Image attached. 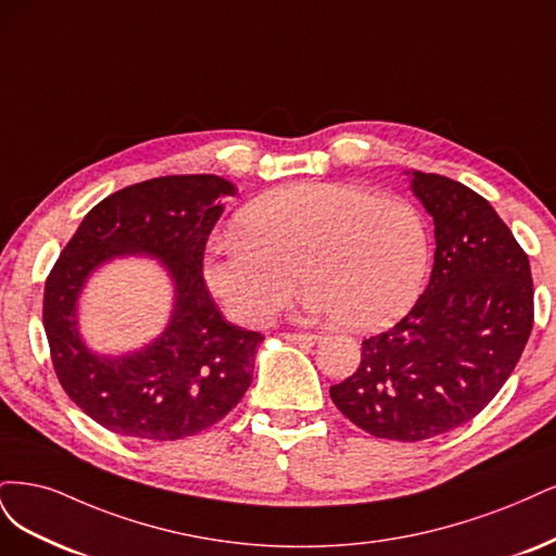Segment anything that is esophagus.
<instances>
[{
  "instance_id": "34e87169",
  "label": "esophagus",
  "mask_w": 556,
  "mask_h": 556,
  "mask_svg": "<svg viewBox=\"0 0 556 556\" xmlns=\"http://www.w3.org/2000/svg\"><path fill=\"white\" fill-rule=\"evenodd\" d=\"M286 339L293 344H302V346H314L320 342V334H312V332H291L286 334Z\"/></svg>"
}]
</instances>
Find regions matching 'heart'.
Segmentation results:
<instances>
[{
    "label": "heart",
    "instance_id": "b5f03b06",
    "mask_svg": "<svg viewBox=\"0 0 556 556\" xmlns=\"http://www.w3.org/2000/svg\"><path fill=\"white\" fill-rule=\"evenodd\" d=\"M429 258L425 214L402 195L295 182L258 195L238 214L236 236L207 247L203 279L232 318L263 326L291 300L300 275L309 283L304 309L369 332L410 309Z\"/></svg>",
    "mask_w": 556,
    "mask_h": 556
}]
</instances>
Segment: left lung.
Returning <instances> with one entry per match:
<instances>
[{"instance_id":"left-lung-1","label":"left lung","mask_w":556,"mask_h":556,"mask_svg":"<svg viewBox=\"0 0 556 556\" xmlns=\"http://www.w3.org/2000/svg\"><path fill=\"white\" fill-rule=\"evenodd\" d=\"M434 219V267L397 326L363 342L357 369L330 388L365 432L422 441L473 420L508 381L533 326L529 256L494 207L451 177L414 173Z\"/></svg>"}]
</instances>
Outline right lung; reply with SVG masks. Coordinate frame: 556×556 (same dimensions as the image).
Listing matches in <instances>:
<instances>
[{"label":"right lung","mask_w":556,"mask_h":556,"mask_svg":"<svg viewBox=\"0 0 556 556\" xmlns=\"http://www.w3.org/2000/svg\"><path fill=\"white\" fill-rule=\"evenodd\" d=\"M226 195L219 175H166L124 187L87 212L46 279L43 328L66 395L115 434L177 441L219 422L252 386L261 332L228 324L203 279ZM122 253L161 257L176 283L169 328L142 352L105 358L77 334L86 277Z\"/></svg>","instance_id":"1"}]
</instances>
